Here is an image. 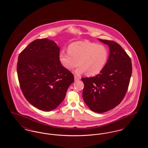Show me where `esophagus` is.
Wrapping results in <instances>:
<instances>
[{
  "label": "esophagus",
  "mask_w": 148,
  "mask_h": 148,
  "mask_svg": "<svg viewBox=\"0 0 148 148\" xmlns=\"http://www.w3.org/2000/svg\"><path fill=\"white\" fill-rule=\"evenodd\" d=\"M74 79L75 81H77V80H80V77H79L77 75H74Z\"/></svg>",
  "instance_id": "obj_1"
}]
</instances>
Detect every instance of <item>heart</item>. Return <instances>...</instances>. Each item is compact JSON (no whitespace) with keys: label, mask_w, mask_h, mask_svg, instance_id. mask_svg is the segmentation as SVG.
<instances>
[{"label":"heart","mask_w":148,"mask_h":148,"mask_svg":"<svg viewBox=\"0 0 148 148\" xmlns=\"http://www.w3.org/2000/svg\"><path fill=\"white\" fill-rule=\"evenodd\" d=\"M59 60L68 71L80 65L75 73L80 75L86 73L88 76H95L104 69L107 63L109 52L105 46L89 41L73 42L59 53Z\"/></svg>","instance_id":"b5f03b06"}]
</instances>
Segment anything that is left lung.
Listing matches in <instances>:
<instances>
[{"label": "left lung", "instance_id": "obj_1", "mask_svg": "<svg viewBox=\"0 0 148 148\" xmlns=\"http://www.w3.org/2000/svg\"><path fill=\"white\" fill-rule=\"evenodd\" d=\"M109 45L105 67L95 77H82L85 104L95 113H104L119 105L127 92L132 73L131 59L117 42L98 39Z\"/></svg>", "mask_w": 148, "mask_h": 148}]
</instances>
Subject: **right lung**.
<instances>
[{
	"mask_svg": "<svg viewBox=\"0 0 148 148\" xmlns=\"http://www.w3.org/2000/svg\"><path fill=\"white\" fill-rule=\"evenodd\" d=\"M60 48L48 39L30 42L18 56L17 74L21 91L32 106L56 109L65 98L74 75L59 60Z\"/></svg>",
	"mask_w": 148,
	"mask_h": 148,
	"instance_id": "obj_1",
	"label": "right lung"
}]
</instances>
